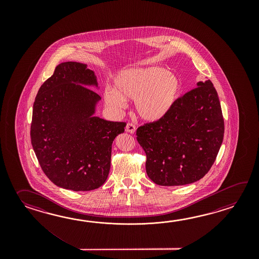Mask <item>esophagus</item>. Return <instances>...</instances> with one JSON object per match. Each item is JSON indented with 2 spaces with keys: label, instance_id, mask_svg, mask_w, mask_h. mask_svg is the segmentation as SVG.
I'll return each mask as SVG.
<instances>
[{
  "label": "esophagus",
  "instance_id": "1",
  "mask_svg": "<svg viewBox=\"0 0 259 259\" xmlns=\"http://www.w3.org/2000/svg\"><path fill=\"white\" fill-rule=\"evenodd\" d=\"M126 131L130 133H134L136 131V127L133 123H127V126H126Z\"/></svg>",
  "mask_w": 259,
  "mask_h": 259
}]
</instances>
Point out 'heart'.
Wrapping results in <instances>:
<instances>
[{"instance_id": "heart-1", "label": "heart", "mask_w": 259, "mask_h": 259, "mask_svg": "<svg viewBox=\"0 0 259 259\" xmlns=\"http://www.w3.org/2000/svg\"><path fill=\"white\" fill-rule=\"evenodd\" d=\"M180 93V81L161 67L133 68L122 71L114 88L106 87V105L115 109L126 106V100H135L138 114L148 121H158L169 112Z\"/></svg>"}]
</instances>
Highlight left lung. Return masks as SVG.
I'll return each mask as SVG.
<instances>
[{
    "label": "left lung",
    "mask_w": 259,
    "mask_h": 259,
    "mask_svg": "<svg viewBox=\"0 0 259 259\" xmlns=\"http://www.w3.org/2000/svg\"><path fill=\"white\" fill-rule=\"evenodd\" d=\"M179 97L158 121L136 132L146 154V173L161 186L197 182L210 170L224 136L220 99L209 79Z\"/></svg>",
    "instance_id": "left-lung-1"
}]
</instances>
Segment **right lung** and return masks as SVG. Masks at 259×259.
Listing matches in <instances>:
<instances>
[{
  "label": "right lung",
  "instance_id": "1",
  "mask_svg": "<svg viewBox=\"0 0 259 259\" xmlns=\"http://www.w3.org/2000/svg\"><path fill=\"white\" fill-rule=\"evenodd\" d=\"M96 84L94 72L77 62L61 63L35 98L30 138L39 165L55 185L75 192L105 183L112 143L126 122L93 116L99 94L76 84Z\"/></svg>",
  "mask_w": 259,
  "mask_h": 259
}]
</instances>
